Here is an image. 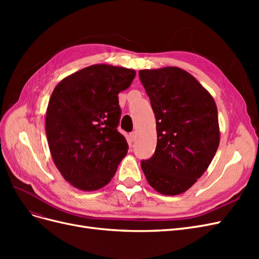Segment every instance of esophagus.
<instances>
[{
  "label": "esophagus",
  "mask_w": 259,
  "mask_h": 259,
  "mask_svg": "<svg viewBox=\"0 0 259 259\" xmlns=\"http://www.w3.org/2000/svg\"><path fill=\"white\" fill-rule=\"evenodd\" d=\"M136 136H137V133L136 132H133L130 134V137H131V140L132 142H134V140L136 139Z\"/></svg>",
  "instance_id": "esophagus-1"
}]
</instances>
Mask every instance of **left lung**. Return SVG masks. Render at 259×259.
Instances as JSON below:
<instances>
[{"label": "left lung", "mask_w": 259, "mask_h": 259, "mask_svg": "<svg viewBox=\"0 0 259 259\" xmlns=\"http://www.w3.org/2000/svg\"><path fill=\"white\" fill-rule=\"evenodd\" d=\"M156 120V149L142 161L153 189L177 195L191 188L207 169L221 140L213 96L193 75L178 67L139 71Z\"/></svg>", "instance_id": "1"}]
</instances>
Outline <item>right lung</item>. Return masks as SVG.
<instances>
[{
	"instance_id": "right-lung-1",
	"label": "right lung",
	"mask_w": 259,
	"mask_h": 259,
	"mask_svg": "<svg viewBox=\"0 0 259 259\" xmlns=\"http://www.w3.org/2000/svg\"><path fill=\"white\" fill-rule=\"evenodd\" d=\"M135 75L133 69L93 65L54 89L46 110V136L55 165L76 189H101L126 155L127 142L116 130L121 115L117 95Z\"/></svg>"
}]
</instances>
